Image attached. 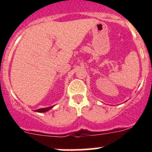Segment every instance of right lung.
I'll list each match as a JSON object with an SVG mask.
<instances>
[{
  "label": "right lung",
  "instance_id": "obj_1",
  "mask_svg": "<svg viewBox=\"0 0 152 152\" xmlns=\"http://www.w3.org/2000/svg\"><path fill=\"white\" fill-rule=\"evenodd\" d=\"M53 107H45V108H42V109H38V110H36V112L37 113H45V112L48 111L49 110L52 108Z\"/></svg>",
  "mask_w": 152,
  "mask_h": 152
}]
</instances>
